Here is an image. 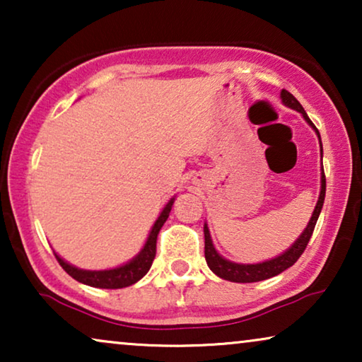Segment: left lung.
Returning <instances> with one entry per match:
<instances>
[{
  "label": "left lung",
  "instance_id": "1",
  "mask_svg": "<svg viewBox=\"0 0 362 362\" xmlns=\"http://www.w3.org/2000/svg\"><path fill=\"white\" fill-rule=\"evenodd\" d=\"M280 97H281V102H284L286 107L293 108V110L300 112L301 115H303L306 123L313 128V130L316 132V135H318V138H320V132L316 130L313 122H311L308 115H306L305 108L301 107V103L296 100V98L291 95L288 90H285V88L281 90ZM320 146H321V138H320ZM321 156H323V146H321ZM325 194H326V177H325V171H321L320 197H318V202H316V206H315L313 214H311L308 226H306V229L301 232V235L293 242V245H291L288 250H285L284 254L275 257V259L262 262V264H235V262L224 259V257L217 254V250L214 249V244H212L209 229H207V224H204V255H206V262H207V265H209V269L214 272L217 276H221V279L235 281V284H252V281L267 280V279H272V276L281 274V272L286 269H290V267L300 259V255L303 254L306 245H308L311 234H313V230H315L316 221H318V217H320L321 207H323Z\"/></svg>",
  "mask_w": 362,
  "mask_h": 362
}]
</instances>
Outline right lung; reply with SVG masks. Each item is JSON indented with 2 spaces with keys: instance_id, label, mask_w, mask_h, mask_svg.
Masks as SVG:
<instances>
[{
  "instance_id": "add662e5",
  "label": "right lung",
  "mask_w": 362,
  "mask_h": 362,
  "mask_svg": "<svg viewBox=\"0 0 362 362\" xmlns=\"http://www.w3.org/2000/svg\"><path fill=\"white\" fill-rule=\"evenodd\" d=\"M173 202H175V197H171V201L165 206V209L161 211L160 217H158L155 224H153L150 235H148L140 254L133 257V259L130 262H127L125 265H120L117 267V269L110 270H83L67 264V262L61 259L57 254L54 255H56L59 265H61L74 280L81 281L83 285L95 286V288H125V286L136 284L138 280H141L143 276L148 274L153 260H155L158 234H160V229L166 222L168 216H170Z\"/></svg>"
}]
</instances>
